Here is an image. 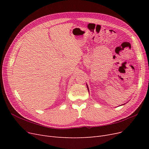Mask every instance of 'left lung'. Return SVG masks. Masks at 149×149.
I'll return each instance as SVG.
<instances>
[{
	"mask_svg": "<svg viewBox=\"0 0 149 149\" xmlns=\"http://www.w3.org/2000/svg\"><path fill=\"white\" fill-rule=\"evenodd\" d=\"M86 85H87V84H86ZM87 88H88V91H89V88H88V86H87ZM125 104H126V103H124V104H122V105H124ZM122 105H120V106H122Z\"/></svg>",
	"mask_w": 149,
	"mask_h": 149,
	"instance_id": "8db88e82",
	"label": "left lung"
}]
</instances>
